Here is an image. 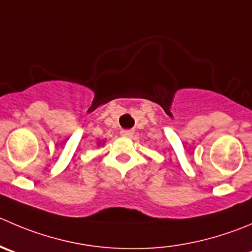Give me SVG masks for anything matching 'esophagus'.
I'll return each mask as SVG.
<instances>
[{
	"instance_id": "obj_1",
	"label": "esophagus",
	"mask_w": 252,
	"mask_h": 252,
	"mask_svg": "<svg viewBox=\"0 0 252 252\" xmlns=\"http://www.w3.org/2000/svg\"><path fill=\"white\" fill-rule=\"evenodd\" d=\"M122 136H124V138H130V136H133L134 131L130 130V129H124V130L121 131Z\"/></svg>"
}]
</instances>
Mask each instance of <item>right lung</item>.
<instances>
[{
  "label": "right lung",
  "mask_w": 252,
  "mask_h": 252,
  "mask_svg": "<svg viewBox=\"0 0 252 252\" xmlns=\"http://www.w3.org/2000/svg\"><path fill=\"white\" fill-rule=\"evenodd\" d=\"M104 141H106V140L98 141V143H97V145H98V146H101V145H104Z\"/></svg>",
  "instance_id": "add662e5"
}]
</instances>
